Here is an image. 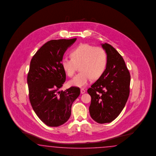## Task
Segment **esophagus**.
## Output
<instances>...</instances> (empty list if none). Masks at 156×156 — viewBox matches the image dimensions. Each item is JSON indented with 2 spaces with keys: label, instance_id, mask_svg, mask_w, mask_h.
Returning <instances> with one entry per match:
<instances>
[{
  "label": "esophagus",
  "instance_id": "esophagus-1",
  "mask_svg": "<svg viewBox=\"0 0 156 156\" xmlns=\"http://www.w3.org/2000/svg\"><path fill=\"white\" fill-rule=\"evenodd\" d=\"M85 91H86V90H85L84 88H81V89H80V93H81V94L85 93Z\"/></svg>",
  "mask_w": 156,
  "mask_h": 156
}]
</instances>
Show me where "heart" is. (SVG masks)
I'll return each mask as SVG.
<instances>
[{"label": "heart", "instance_id": "obj_1", "mask_svg": "<svg viewBox=\"0 0 156 156\" xmlns=\"http://www.w3.org/2000/svg\"><path fill=\"white\" fill-rule=\"evenodd\" d=\"M70 55L71 58L63 57L62 59V67L67 76L72 77L80 65L81 71L69 82L71 86H84L92 78H99L106 68L107 54L102 47L82 43L71 51Z\"/></svg>", "mask_w": 156, "mask_h": 156}]
</instances>
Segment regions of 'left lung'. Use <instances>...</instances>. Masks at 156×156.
<instances>
[{
  "mask_svg": "<svg viewBox=\"0 0 156 156\" xmlns=\"http://www.w3.org/2000/svg\"><path fill=\"white\" fill-rule=\"evenodd\" d=\"M108 57L104 74L91 86L90 116L99 123L111 122L124 108L130 93V76L122 57L112 45H102Z\"/></svg>",
  "mask_w": 156,
  "mask_h": 156,
  "instance_id": "left-lung-1",
  "label": "left lung"
}]
</instances>
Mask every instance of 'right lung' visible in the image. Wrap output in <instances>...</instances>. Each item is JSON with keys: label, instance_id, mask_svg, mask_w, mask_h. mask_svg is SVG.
<instances>
[{"label": "right lung", "instance_id": "add662e5", "mask_svg": "<svg viewBox=\"0 0 156 156\" xmlns=\"http://www.w3.org/2000/svg\"><path fill=\"white\" fill-rule=\"evenodd\" d=\"M76 39L51 40L38 50L30 62L27 79L30 102L39 118L50 127L67 121L72 104L80 94V89L76 86L59 90L66 80L62 59Z\"/></svg>", "mask_w": 156, "mask_h": 156}]
</instances>
